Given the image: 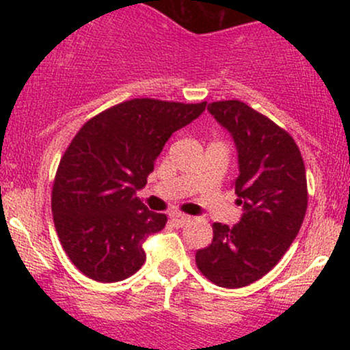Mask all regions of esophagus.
<instances>
[{
    "label": "esophagus",
    "instance_id": "esophagus-1",
    "mask_svg": "<svg viewBox=\"0 0 350 350\" xmlns=\"http://www.w3.org/2000/svg\"><path fill=\"white\" fill-rule=\"evenodd\" d=\"M171 220H172V224H176L178 227H183V226H186L187 222H191V217L186 214H172Z\"/></svg>",
    "mask_w": 350,
    "mask_h": 350
}]
</instances>
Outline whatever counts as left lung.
Masks as SVG:
<instances>
[{
    "mask_svg": "<svg viewBox=\"0 0 350 350\" xmlns=\"http://www.w3.org/2000/svg\"><path fill=\"white\" fill-rule=\"evenodd\" d=\"M239 151L234 180L243 215L234 227L215 222L214 239L196 253L199 271L217 286L242 288L280 262L308 208L306 170L288 131L240 100L208 103Z\"/></svg>",
    "mask_w": 350,
    "mask_h": 350,
    "instance_id": "obj_1",
    "label": "left lung"
}]
</instances>
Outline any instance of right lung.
Wrapping results in <instances>:
<instances>
[{"label":"right lung","mask_w":350,"mask_h":350,"mask_svg":"<svg viewBox=\"0 0 350 350\" xmlns=\"http://www.w3.org/2000/svg\"><path fill=\"white\" fill-rule=\"evenodd\" d=\"M207 102L133 98L107 108L80 128L60 158L52 215L70 262L88 278L113 283L146 260L143 242L167 217L136 198L170 136L206 110Z\"/></svg>","instance_id":"1"}]
</instances>
